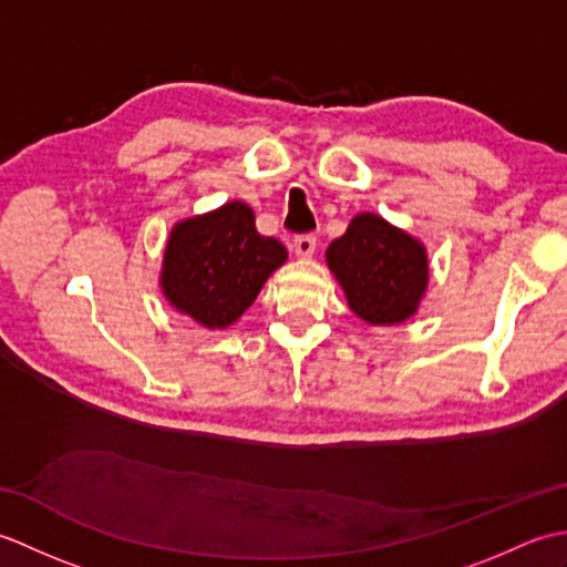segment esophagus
<instances>
[{
  "label": "esophagus",
  "instance_id": "34e87169",
  "mask_svg": "<svg viewBox=\"0 0 567 567\" xmlns=\"http://www.w3.org/2000/svg\"><path fill=\"white\" fill-rule=\"evenodd\" d=\"M292 250H295V256H297V258L307 260V258L315 256V250H317V238L311 236V234L297 236V238H295V244H292Z\"/></svg>",
  "mask_w": 567,
  "mask_h": 567
}]
</instances>
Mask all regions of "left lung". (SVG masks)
<instances>
[{
	"label": "left lung",
	"instance_id": "left-lung-1",
	"mask_svg": "<svg viewBox=\"0 0 567 567\" xmlns=\"http://www.w3.org/2000/svg\"><path fill=\"white\" fill-rule=\"evenodd\" d=\"M348 307L372 327L412 319L429 290L426 246L375 212H360L327 248Z\"/></svg>",
	"mask_w": 567,
	"mask_h": 567
}]
</instances>
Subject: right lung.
Returning <instances> with one entry per match:
<instances>
[{"label":"right lung","instance_id":"1","mask_svg":"<svg viewBox=\"0 0 567 567\" xmlns=\"http://www.w3.org/2000/svg\"><path fill=\"white\" fill-rule=\"evenodd\" d=\"M285 262L287 248L277 238L260 236L256 214L234 199L171 228L158 282L179 315L212 331L228 329Z\"/></svg>","mask_w":567,"mask_h":567}]
</instances>
